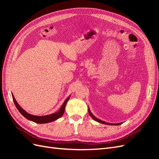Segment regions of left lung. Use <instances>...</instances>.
Returning <instances> with one entry per match:
<instances>
[{"label":"left lung","instance_id":"obj_1","mask_svg":"<svg viewBox=\"0 0 159 159\" xmlns=\"http://www.w3.org/2000/svg\"><path fill=\"white\" fill-rule=\"evenodd\" d=\"M88 112H89V115L91 117V118H92L93 119H94L95 121H98V122H99V123H103V124H106V125H119L122 124V123H107V122H105V121H102V120H100V119H98V118H96V117L94 116V115H93L92 113H91L89 108H88Z\"/></svg>","mask_w":159,"mask_h":159}]
</instances>
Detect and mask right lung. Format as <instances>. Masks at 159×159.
Wrapping results in <instances>:
<instances>
[{"mask_svg":"<svg viewBox=\"0 0 159 159\" xmlns=\"http://www.w3.org/2000/svg\"><path fill=\"white\" fill-rule=\"evenodd\" d=\"M12 96L14 103V104H15L17 109L18 110V111L20 112L23 115V116L25 117V118H26L27 119L30 120V121H32L33 122H35L36 123H39V124L52 122L54 121H56V120H57V119L60 118L62 116V115H63V114L64 113L66 103H67V102H68V100L70 98V96H69V97L65 100V102H64L63 104H62L61 108L60 109V110L57 112L52 113V114L48 115H44V116H37V115H31V114H29L28 113H27L26 111L24 110L20 106V105H19V104L17 103L15 98H14V97L13 94H12Z\"/></svg>","mask_w":159,"mask_h":159,"instance_id":"1","label":"right lung"}]
</instances>
